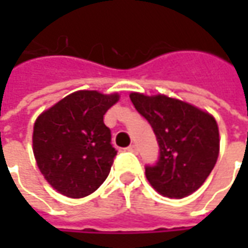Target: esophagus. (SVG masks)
Returning <instances> with one entry per match:
<instances>
[{"mask_svg": "<svg viewBox=\"0 0 248 248\" xmlns=\"http://www.w3.org/2000/svg\"><path fill=\"white\" fill-rule=\"evenodd\" d=\"M127 150L131 152V153H138V146H137V145H131Z\"/></svg>", "mask_w": 248, "mask_h": 248, "instance_id": "34e87169", "label": "esophagus"}]
</instances>
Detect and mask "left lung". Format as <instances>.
<instances>
[{
  "instance_id": "8db88e82",
  "label": "left lung",
  "mask_w": 248,
  "mask_h": 248,
  "mask_svg": "<svg viewBox=\"0 0 248 248\" xmlns=\"http://www.w3.org/2000/svg\"><path fill=\"white\" fill-rule=\"evenodd\" d=\"M135 109L156 134L160 158L146 167V178L160 195L182 199L205 182L219 155V129L214 116L163 93L131 92Z\"/></svg>"
}]
</instances>
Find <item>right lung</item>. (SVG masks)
<instances>
[{
	"label": "right lung",
	"mask_w": 248,
	"mask_h": 248,
	"mask_svg": "<svg viewBox=\"0 0 248 248\" xmlns=\"http://www.w3.org/2000/svg\"><path fill=\"white\" fill-rule=\"evenodd\" d=\"M119 99L117 92L76 91L37 117L34 157L46 182L61 195L81 199L108 178L117 152L103 116Z\"/></svg>",
	"instance_id": "1"
}]
</instances>
